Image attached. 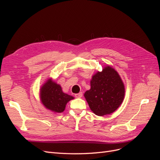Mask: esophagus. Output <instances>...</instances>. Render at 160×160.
Wrapping results in <instances>:
<instances>
[{"mask_svg": "<svg viewBox=\"0 0 160 160\" xmlns=\"http://www.w3.org/2000/svg\"><path fill=\"white\" fill-rule=\"evenodd\" d=\"M82 96H83V93H82V92H80V93H79L75 94V97L76 98H82Z\"/></svg>", "mask_w": 160, "mask_h": 160, "instance_id": "obj_1", "label": "esophagus"}]
</instances>
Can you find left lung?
<instances>
[{"instance_id": "8db88e82", "label": "left lung", "mask_w": 160, "mask_h": 160, "mask_svg": "<svg viewBox=\"0 0 160 160\" xmlns=\"http://www.w3.org/2000/svg\"><path fill=\"white\" fill-rule=\"evenodd\" d=\"M125 88L118 72L105 67L98 72L91 81V89L84 96L93 112L99 116L110 114L123 102Z\"/></svg>"}]
</instances>
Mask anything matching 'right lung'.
Wrapping results in <instances>:
<instances>
[{"label":"right lung","instance_id":"right-lung-1","mask_svg":"<svg viewBox=\"0 0 160 160\" xmlns=\"http://www.w3.org/2000/svg\"><path fill=\"white\" fill-rule=\"evenodd\" d=\"M40 95L42 103L48 109L56 113L62 112L67 103L73 99V97L63 93L61 86L51 79L42 87Z\"/></svg>","mask_w":160,"mask_h":160}]
</instances>
